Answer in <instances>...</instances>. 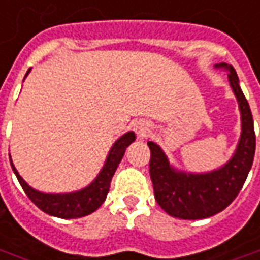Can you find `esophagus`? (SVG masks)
Here are the masks:
<instances>
[{"label":"esophagus","instance_id":"esophagus-1","mask_svg":"<svg viewBox=\"0 0 260 260\" xmlns=\"http://www.w3.org/2000/svg\"><path fill=\"white\" fill-rule=\"evenodd\" d=\"M134 129L137 132V135L139 138H145L149 132H151V128H149V123L145 122V121H138L134 125Z\"/></svg>","mask_w":260,"mask_h":260}]
</instances>
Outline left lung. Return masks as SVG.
<instances>
[{"label": "left lung", "instance_id": "1", "mask_svg": "<svg viewBox=\"0 0 260 260\" xmlns=\"http://www.w3.org/2000/svg\"><path fill=\"white\" fill-rule=\"evenodd\" d=\"M215 67L228 71V79L241 111L242 132L234 156L212 172L189 174L174 169L159 146L148 142L155 199L168 215L175 218L204 219L223 211L238 197L253 164L256 148L253 118L239 86V78L232 65L222 62Z\"/></svg>", "mask_w": 260, "mask_h": 260}]
</instances>
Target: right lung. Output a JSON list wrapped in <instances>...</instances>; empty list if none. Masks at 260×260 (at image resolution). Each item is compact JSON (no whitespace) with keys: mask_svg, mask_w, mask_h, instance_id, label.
Here are the masks:
<instances>
[{"mask_svg":"<svg viewBox=\"0 0 260 260\" xmlns=\"http://www.w3.org/2000/svg\"><path fill=\"white\" fill-rule=\"evenodd\" d=\"M28 74H29V70L25 74V77ZM134 141H135L134 132H126L125 135L119 138L115 144L112 145L104 167L101 169L98 176L93 179L92 183H89L84 189L71 192V193H44L40 190H35L19 176L18 171L15 169L12 160H11L12 171L17 175V179L26 193V197L29 198L41 211L48 215H52V216H56V218L77 219L92 213L104 204L108 192H109L111 179L115 174L119 162L122 160L125 149Z\"/></svg>","mask_w":260,"mask_h":260,"instance_id":"right-lung-1","label":"right lung"}]
</instances>
